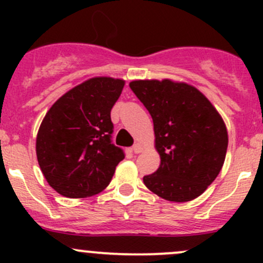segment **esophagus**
Wrapping results in <instances>:
<instances>
[{
  "mask_svg": "<svg viewBox=\"0 0 263 263\" xmlns=\"http://www.w3.org/2000/svg\"><path fill=\"white\" fill-rule=\"evenodd\" d=\"M132 151H134L135 154H140L142 151V146L140 144H135L134 146H132Z\"/></svg>",
  "mask_w": 263,
  "mask_h": 263,
  "instance_id": "obj_1",
  "label": "esophagus"
}]
</instances>
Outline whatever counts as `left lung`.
I'll use <instances>...</instances> for the list:
<instances>
[{"label":"left lung","instance_id":"left-lung-1","mask_svg":"<svg viewBox=\"0 0 263 263\" xmlns=\"http://www.w3.org/2000/svg\"><path fill=\"white\" fill-rule=\"evenodd\" d=\"M154 122L160 166L144 177L150 191L187 202L205 192L224 164L228 132L208 98L196 87L171 80L129 84Z\"/></svg>","mask_w":263,"mask_h":263}]
</instances>
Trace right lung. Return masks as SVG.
<instances>
[{"label": "right lung", "mask_w": 263, "mask_h": 263, "mask_svg": "<svg viewBox=\"0 0 263 263\" xmlns=\"http://www.w3.org/2000/svg\"><path fill=\"white\" fill-rule=\"evenodd\" d=\"M124 81L94 78L61 97L47 112L36 136V158L53 190L84 198L104 190L124 159L112 142L110 110Z\"/></svg>", "instance_id": "obj_1"}]
</instances>
